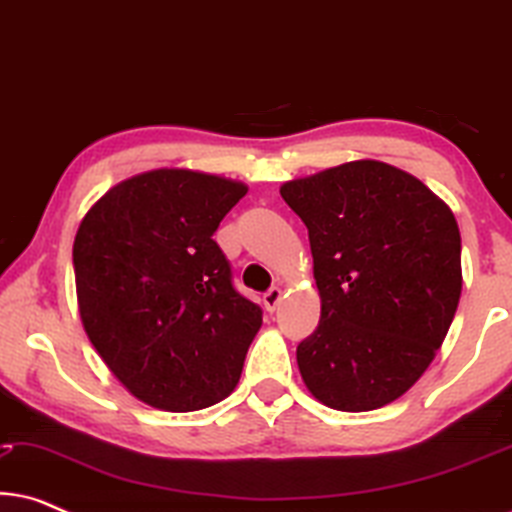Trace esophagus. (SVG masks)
Segmentation results:
<instances>
[{"label": "esophagus", "instance_id": "obj_1", "mask_svg": "<svg viewBox=\"0 0 512 512\" xmlns=\"http://www.w3.org/2000/svg\"><path fill=\"white\" fill-rule=\"evenodd\" d=\"M279 303H282V289L272 286L268 293H263V305H265V310H268V312H275Z\"/></svg>", "mask_w": 512, "mask_h": 512}]
</instances>
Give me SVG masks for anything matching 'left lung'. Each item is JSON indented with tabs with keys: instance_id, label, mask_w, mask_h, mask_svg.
Segmentation results:
<instances>
[{
	"instance_id": "left-lung-1",
	"label": "left lung",
	"mask_w": 512,
	"mask_h": 512,
	"mask_svg": "<svg viewBox=\"0 0 512 512\" xmlns=\"http://www.w3.org/2000/svg\"><path fill=\"white\" fill-rule=\"evenodd\" d=\"M307 226L321 298L296 349L328 408L366 412L403 396L443 345L461 296L452 209L412 174L352 160L279 188Z\"/></svg>"
}]
</instances>
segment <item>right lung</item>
<instances>
[{"instance_id":"right-lung-1","label":"right lung","mask_w":512,"mask_h":512,"mask_svg":"<svg viewBox=\"0 0 512 512\" xmlns=\"http://www.w3.org/2000/svg\"><path fill=\"white\" fill-rule=\"evenodd\" d=\"M244 195L240 181L163 167L109 188L76 230L83 328L151 408H209L240 380L263 310L235 289L212 235Z\"/></svg>"}]
</instances>
